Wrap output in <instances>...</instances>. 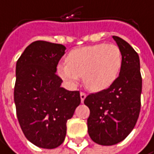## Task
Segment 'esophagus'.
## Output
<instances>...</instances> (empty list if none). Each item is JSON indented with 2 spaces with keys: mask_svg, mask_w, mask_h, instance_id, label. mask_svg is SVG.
I'll return each instance as SVG.
<instances>
[{
  "mask_svg": "<svg viewBox=\"0 0 154 154\" xmlns=\"http://www.w3.org/2000/svg\"><path fill=\"white\" fill-rule=\"evenodd\" d=\"M86 97H87V95H86L85 93L81 92V93H80V98H81V102H82V103L84 102V100H85Z\"/></svg>",
  "mask_w": 154,
  "mask_h": 154,
  "instance_id": "obj_1",
  "label": "esophagus"
}]
</instances>
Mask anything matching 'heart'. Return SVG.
Here are the masks:
<instances>
[{
    "instance_id": "1",
    "label": "heart",
    "mask_w": 154,
    "mask_h": 154,
    "mask_svg": "<svg viewBox=\"0 0 154 154\" xmlns=\"http://www.w3.org/2000/svg\"><path fill=\"white\" fill-rule=\"evenodd\" d=\"M66 64H59L57 75L70 86L83 78L85 87L92 92L108 88L118 78L123 66V53L115 44L100 43L71 50Z\"/></svg>"
}]
</instances>
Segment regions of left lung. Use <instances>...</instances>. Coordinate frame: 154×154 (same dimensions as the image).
Here are the masks:
<instances>
[{
  "label": "left lung",
  "mask_w": 154,
  "mask_h": 154,
  "mask_svg": "<svg viewBox=\"0 0 154 154\" xmlns=\"http://www.w3.org/2000/svg\"><path fill=\"white\" fill-rule=\"evenodd\" d=\"M123 53L117 79L106 89L88 95L84 104L90 110L88 131L101 145H114L132 132L141 109L142 75L137 52L123 38L113 36Z\"/></svg>",
  "instance_id": "left-lung-1"
}]
</instances>
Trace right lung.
<instances>
[{"instance_id": "1", "label": "right lung", "mask_w": 154, "mask_h": 154, "mask_svg": "<svg viewBox=\"0 0 154 154\" xmlns=\"http://www.w3.org/2000/svg\"><path fill=\"white\" fill-rule=\"evenodd\" d=\"M65 50L61 44L37 40L16 64L17 117L26 138L44 149L57 148L64 142L66 122L81 102L79 91L61 88L62 79L56 74Z\"/></svg>"}]
</instances>
